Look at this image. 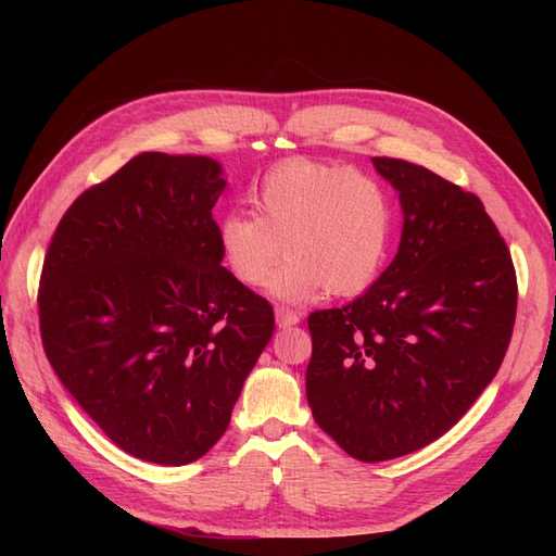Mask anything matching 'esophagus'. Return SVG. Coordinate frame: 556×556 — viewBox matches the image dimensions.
Listing matches in <instances>:
<instances>
[{
  "label": "esophagus",
  "mask_w": 556,
  "mask_h": 556,
  "mask_svg": "<svg viewBox=\"0 0 556 556\" xmlns=\"http://www.w3.org/2000/svg\"><path fill=\"white\" fill-rule=\"evenodd\" d=\"M276 323L278 327H294L301 323V313L299 311H292V308H285V306H278L276 308Z\"/></svg>",
  "instance_id": "obj_1"
}]
</instances>
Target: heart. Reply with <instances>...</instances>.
<instances>
[{
    "mask_svg": "<svg viewBox=\"0 0 556 556\" xmlns=\"http://www.w3.org/2000/svg\"><path fill=\"white\" fill-rule=\"evenodd\" d=\"M252 213L231 211L217 225L223 260L250 288H262L291 252L271 290L304 301L319 290L359 294L378 280L394 233L387 185L348 164L296 157L268 169L250 188Z\"/></svg>",
    "mask_w": 556,
    "mask_h": 556,
    "instance_id": "1",
    "label": "heart"
}]
</instances>
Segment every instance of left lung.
<instances>
[{
  "mask_svg": "<svg viewBox=\"0 0 556 556\" xmlns=\"http://www.w3.org/2000/svg\"><path fill=\"white\" fill-rule=\"evenodd\" d=\"M371 160L399 190L401 245L362 296L308 315L306 396L350 457L384 462L441 439L494 380L517 276L473 192L406 160Z\"/></svg>",
  "mask_w": 556,
  "mask_h": 556,
  "instance_id": "8db88e82",
  "label": "left lung"
}]
</instances>
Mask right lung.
<instances>
[{"label":"right lung","mask_w":556,"mask_h":556,"mask_svg":"<svg viewBox=\"0 0 556 556\" xmlns=\"http://www.w3.org/2000/svg\"><path fill=\"white\" fill-rule=\"evenodd\" d=\"M220 174L208 157L141 153L66 208L46 250V357L143 462L204 457L274 336V306L223 266Z\"/></svg>","instance_id":"obj_1"}]
</instances>
